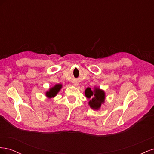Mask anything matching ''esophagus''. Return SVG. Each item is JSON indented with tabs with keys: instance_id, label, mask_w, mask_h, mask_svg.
<instances>
[{
	"instance_id": "34e87169",
	"label": "esophagus",
	"mask_w": 154,
	"mask_h": 154,
	"mask_svg": "<svg viewBox=\"0 0 154 154\" xmlns=\"http://www.w3.org/2000/svg\"><path fill=\"white\" fill-rule=\"evenodd\" d=\"M74 86H78V83H74Z\"/></svg>"
}]
</instances>
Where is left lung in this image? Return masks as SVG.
I'll use <instances>...</instances> for the list:
<instances>
[{
	"label": "left lung",
	"instance_id": "obj_1",
	"mask_svg": "<svg viewBox=\"0 0 154 154\" xmlns=\"http://www.w3.org/2000/svg\"><path fill=\"white\" fill-rule=\"evenodd\" d=\"M85 95L89 100L88 105L93 110H99L101 104L105 103V92L98 87H94L93 91L90 87H87L85 91Z\"/></svg>",
	"mask_w": 154,
	"mask_h": 154
}]
</instances>
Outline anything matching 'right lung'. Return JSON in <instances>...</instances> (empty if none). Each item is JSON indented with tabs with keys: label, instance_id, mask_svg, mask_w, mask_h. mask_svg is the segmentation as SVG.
<instances>
[{
	"label": "right lung",
	"instance_id": "obj_1",
	"mask_svg": "<svg viewBox=\"0 0 154 154\" xmlns=\"http://www.w3.org/2000/svg\"><path fill=\"white\" fill-rule=\"evenodd\" d=\"M62 88V85L58 83V84H55L53 87H51L49 91L45 92V96L48 98H53L57 95L60 89Z\"/></svg>",
	"mask_w": 154,
	"mask_h": 154
}]
</instances>
